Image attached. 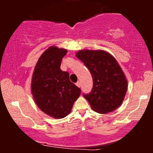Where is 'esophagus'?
I'll return each mask as SVG.
<instances>
[{
  "label": "esophagus",
  "instance_id": "1",
  "mask_svg": "<svg viewBox=\"0 0 153 153\" xmlns=\"http://www.w3.org/2000/svg\"><path fill=\"white\" fill-rule=\"evenodd\" d=\"M76 85H77V86H78V87H79V88L81 86V85H80V82H76Z\"/></svg>",
  "mask_w": 153,
  "mask_h": 153
}]
</instances>
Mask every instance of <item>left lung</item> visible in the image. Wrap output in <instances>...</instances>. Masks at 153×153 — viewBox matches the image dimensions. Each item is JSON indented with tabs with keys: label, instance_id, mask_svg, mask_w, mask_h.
I'll use <instances>...</instances> for the list:
<instances>
[{
	"label": "left lung",
	"instance_id": "1",
	"mask_svg": "<svg viewBox=\"0 0 153 153\" xmlns=\"http://www.w3.org/2000/svg\"><path fill=\"white\" fill-rule=\"evenodd\" d=\"M76 57L84 63L93 78V88L83 94L94 111L106 114L122 104L127 91V80L114 57L99 50H79Z\"/></svg>",
	"mask_w": 153,
	"mask_h": 153
}]
</instances>
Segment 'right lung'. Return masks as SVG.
<instances>
[{
	"instance_id": "1",
	"label": "right lung",
	"mask_w": 153,
	"mask_h": 153,
	"mask_svg": "<svg viewBox=\"0 0 153 153\" xmlns=\"http://www.w3.org/2000/svg\"><path fill=\"white\" fill-rule=\"evenodd\" d=\"M67 50L51 46L39 58L31 79V94L37 106L54 119L71 113L81 90L70 80L68 72L60 69Z\"/></svg>"
}]
</instances>
